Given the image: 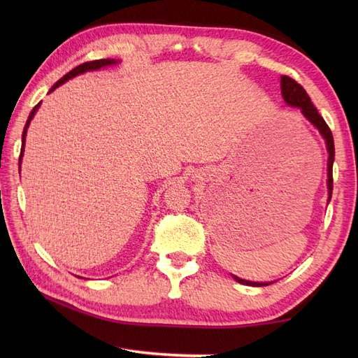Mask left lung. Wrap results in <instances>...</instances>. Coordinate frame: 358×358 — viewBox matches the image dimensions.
<instances>
[{
	"instance_id": "1",
	"label": "left lung",
	"mask_w": 358,
	"mask_h": 358,
	"mask_svg": "<svg viewBox=\"0 0 358 358\" xmlns=\"http://www.w3.org/2000/svg\"><path fill=\"white\" fill-rule=\"evenodd\" d=\"M281 95H283L285 101L292 106V108H299L301 110L303 115L306 117V120L309 123H313L318 132L322 134V136L326 141V148H328V192H329V199L332 196V164H334V157H336V149H334V138H332V132L329 126L326 124V121L323 120V117L318 113V110L315 109V106L310 101L309 95L306 94V90L303 89L299 83L295 80L289 78L287 75H281ZM235 280L238 281L241 285H248V286H268L271 283H257V281H248L232 275Z\"/></svg>"
}]
</instances>
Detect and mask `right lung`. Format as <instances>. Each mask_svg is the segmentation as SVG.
I'll list each match as a JSON object with an SVG mask.
<instances>
[{"label":"right lung","mask_w":358,"mask_h":358,"mask_svg":"<svg viewBox=\"0 0 358 358\" xmlns=\"http://www.w3.org/2000/svg\"><path fill=\"white\" fill-rule=\"evenodd\" d=\"M115 63H118V62H115V59H95V62H87V63H83V64H80V66L75 67V69H72L69 73H66L62 80H58V81L55 83V85H53V86L50 87L49 94L52 92V90H55L58 86H62L63 83H66L67 80H71V78H73V77H77V75H80V73L90 72V71H98V69H101V67L110 66V64H115ZM40 104H41V103H38V104L35 106V108L32 109V112L29 113V118H27V121H26L24 131H22V138H21V154H20V163H18V166H20V167H21V158H22V152H24V144H26V134H27V127H29V124H30V120L34 118L35 112L38 110V108H40Z\"/></svg>","instance_id":"1"}]
</instances>
